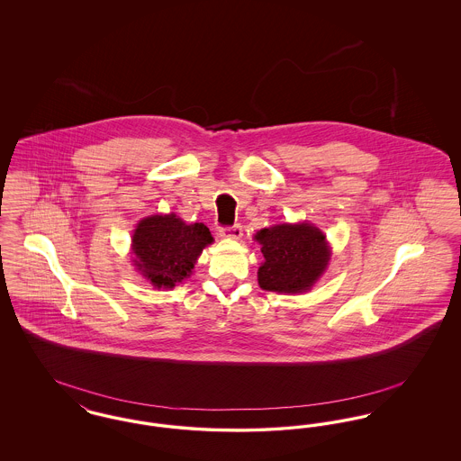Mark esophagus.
<instances>
[{
  "label": "esophagus",
  "instance_id": "1",
  "mask_svg": "<svg viewBox=\"0 0 461 461\" xmlns=\"http://www.w3.org/2000/svg\"><path fill=\"white\" fill-rule=\"evenodd\" d=\"M221 237L224 239H233V240H240L243 237V230H241L240 224H233V226H226V228H221Z\"/></svg>",
  "mask_w": 461,
  "mask_h": 461
}]
</instances>
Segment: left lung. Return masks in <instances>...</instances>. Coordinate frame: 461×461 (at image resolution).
Segmentation results:
<instances>
[{
	"instance_id": "obj_1",
	"label": "left lung",
	"mask_w": 461,
	"mask_h": 461,
	"mask_svg": "<svg viewBox=\"0 0 461 461\" xmlns=\"http://www.w3.org/2000/svg\"><path fill=\"white\" fill-rule=\"evenodd\" d=\"M264 263L259 266V286L278 294L311 290L325 273L330 245L314 224H276L258 231Z\"/></svg>"
}]
</instances>
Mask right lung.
Segmentation results:
<instances>
[{
  "mask_svg": "<svg viewBox=\"0 0 461 461\" xmlns=\"http://www.w3.org/2000/svg\"><path fill=\"white\" fill-rule=\"evenodd\" d=\"M214 239L202 222L186 224L176 214L140 221L132 235V263L157 288H173L188 278L202 250Z\"/></svg>",
  "mask_w": 461,
  "mask_h": 461,
  "instance_id": "add662e5",
  "label": "right lung"
}]
</instances>
